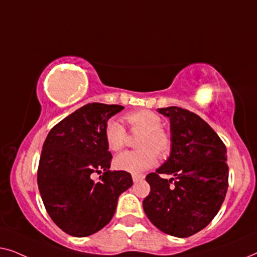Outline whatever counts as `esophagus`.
<instances>
[{
	"mask_svg": "<svg viewBox=\"0 0 257 257\" xmlns=\"http://www.w3.org/2000/svg\"><path fill=\"white\" fill-rule=\"evenodd\" d=\"M144 178H145V175H143V174H133L132 175V179H133V181H135V182H138L140 180H143Z\"/></svg>",
	"mask_w": 257,
	"mask_h": 257,
	"instance_id": "obj_1",
	"label": "esophagus"
}]
</instances>
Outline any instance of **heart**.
Here are the masks:
<instances>
[{"label": "heart", "mask_w": 257, "mask_h": 257, "mask_svg": "<svg viewBox=\"0 0 257 257\" xmlns=\"http://www.w3.org/2000/svg\"><path fill=\"white\" fill-rule=\"evenodd\" d=\"M125 120L132 131L143 132L137 146L139 150L127 151L114 158L113 165L119 171L130 173H140L154 166L158 155L167 157L172 149V139L166 131L161 128V119L157 113L147 110H139L125 115ZM104 138L108 149L113 152L120 151L126 144V131L117 119L107 121L104 130Z\"/></svg>", "instance_id": "1"}]
</instances>
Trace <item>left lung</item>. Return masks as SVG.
Instances as JSON below:
<instances>
[{"instance_id": "8db88e82", "label": "left lung", "mask_w": 257, "mask_h": 257, "mask_svg": "<svg viewBox=\"0 0 257 257\" xmlns=\"http://www.w3.org/2000/svg\"><path fill=\"white\" fill-rule=\"evenodd\" d=\"M170 118L168 159L146 177L151 192L143 208L164 233L188 237L203 229L222 205L228 188L227 150L207 122L178 106L158 108ZM160 174H170V181Z\"/></svg>"}]
</instances>
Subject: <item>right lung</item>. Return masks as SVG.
Instances as JSON below:
<instances>
[{"label": "right lung", "mask_w": 257, "mask_h": 257, "mask_svg": "<svg viewBox=\"0 0 257 257\" xmlns=\"http://www.w3.org/2000/svg\"><path fill=\"white\" fill-rule=\"evenodd\" d=\"M124 106L91 103L55 125L42 149L37 184L45 209L66 234L97 233L110 222L119 195L131 187V174L110 168L104 130ZM103 174L98 182L90 175Z\"/></svg>", "instance_id": "add662e5"}]
</instances>
